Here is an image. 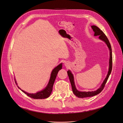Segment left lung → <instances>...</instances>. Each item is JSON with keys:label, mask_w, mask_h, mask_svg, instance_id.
Masks as SVG:
<instances>
[{"label": "left lung", "mask_w": 123, "mask_h": 123, "mask_svg": "<svg viewBox=\"0 0 123 123\" xmlns=\"http://www.w3.org/2000/svg\"><path fill=\"white\" fill-rule=\"evenodd\" d=\"M91 28H92L93 31L94 32V36H99V38L102 40L105 43L106 45H107L109 49L110 50V66H109V69L108 74L106 76V77L104 81H103V84H102L101 87L98 89L97 90L94 91H88V92H81L79 91L76 88L75 84H74V77L73 74L71 73V71L70 70L67 71V74L68 76L69 77V80L70 81V83L72 86V91L74 93V94L76 95V96L79 98H83L86 97H92L100 93L104 88L105 85L106 83V81L108 79L109 76H110L111 70H112V49L111 43L109 42V40L107 37L105 36V35L104 34V33L98 27L95 25H93L91 26Z\"/></svg>", "instance_id": "1"}]
</instances>
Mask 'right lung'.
I'll use <instances>...</instances> for the list:
<instances>
[{"mask_svg": "<svg viewBox=\"0 0 123 123\" xmlns=\"http://www.w3.org/2000/svg\"><path fill=\"white\" fill-rule=\"evenodd\" d=\"M62 68V63L60 64L59 65H58L57 67L55 68L51 73L49 83H48L47 86H46V87L43 90L38 92L37 93L30 94L28 93H27L26 92L23 91V90H21L19 87H18H18L23 92H24L25 94H26L27 96H28L29 97L32 98H33L35 99H43L47 98L49 97V96L52 93L54 81H55V79L56 78V77H57V74H58L59 71L60 69H61ZM15 83L17 85L16 80H15Z\"/></svg>", "mask_w": 123, "mask_h": 123, "instance_id": "add662e5", "label": "right lung"}]
</instances>
